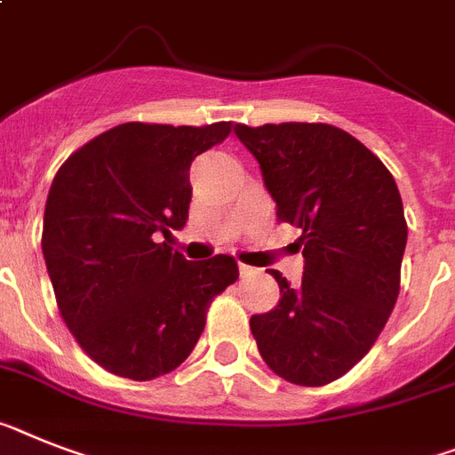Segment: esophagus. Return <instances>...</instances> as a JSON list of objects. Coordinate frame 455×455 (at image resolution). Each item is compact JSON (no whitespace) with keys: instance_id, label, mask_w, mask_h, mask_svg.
I'll return each instance as SVG.
<instances>
[{"instance_id":"1","label":"esophagus","mask_w":455,"mask_h":455,"mask_svg":"<svg viewBox=\"0 0 455 455\" xmlns=\"http://www.w3.org/2000/svg\"><path fill=\"white\" fill-rule=\"evenodd\" d=\"M238 270H240V275H243V277H247V275L254 273V268H251V266H245V263H238Z\"/></svg>"}]
</instances>
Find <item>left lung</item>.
Returning a JSON list of instances; mask_svg holds the SVG:
<instances>
[{
    "label": "left lung",
    "instance_id": "left-lung-1",
    "mask_svg": "<svg viewBox=\"0 0 455 455\" xmlns=\"http://www.w3.org/2000/svg\"><path fill=\"white\" fill-rule=\"evenodd\" d=\"M234 132L261 166L277 220L303 231V280L291 286L270 270L282 299L251 316V335L275 375L323 387L368 354L398 300L407 245L398 185L379 156L333 124Z\"/></svg>",
    "mask_w": 455,
    "mask_h": 455
}]
</instances>
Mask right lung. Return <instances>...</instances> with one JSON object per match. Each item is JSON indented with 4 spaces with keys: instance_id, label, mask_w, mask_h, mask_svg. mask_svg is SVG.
I'll return each instance as SVG.
<instances>
[{
    "instance_id": "obj_1",
    "label": "right lung",
    "mask_w": 455,
    "mask_h": 455,
    "mask_svg": "<svg viewBox=\"0 0 455 455\" xmlns=\"http://www.w3.org/2000/svg\"><path fill=\"white\" fill-rule=\"evenodd\" d=\"M231 122L173 127L127 122L60 166L44 215L45 268L64 323L108 372L148 381L185 361L215 296L238 280L228 254L187 261L169 228L189 215V166Z\"/></svg>"
}]
</instances>
